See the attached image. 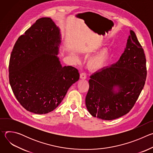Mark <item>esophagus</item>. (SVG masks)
I'll return each instance as SVG.
<instances>
[{"label":"esophagus","instance_id":"obj_1","mask_svg":"<svg viewBox=\"0 0 153 153\" xmlns=\"http://www.w3.org/2000/svg\"><path fill=\"white\" fill-rule=\"evenodd\" d=\"M80 79H85L86 78V74H85V73H81V74H80Z\"/></svg>","mask_w":153,"mask_h":153}]
</instances>
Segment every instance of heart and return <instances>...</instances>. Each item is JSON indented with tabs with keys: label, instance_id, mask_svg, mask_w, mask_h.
Returning a JSON list of instances; mask_svg holds the SVG:
<instances>
[{
	"label": "heart",
	"instance_id": "1",
	"mask_svg": "<svg viewBox=\"0 0 153 153\" xmlns=\"http://www.w3.org/2000/svg\"><path fill=\"white\" fill-rule=\"evenodd\" d=\"M109 54L108 49L105 48L96 56L89 59L88 64L93 70H99L104 65Z\"/></svg>",
	"mask_w": 153,
	"mask_h": 153
}]
</instances>
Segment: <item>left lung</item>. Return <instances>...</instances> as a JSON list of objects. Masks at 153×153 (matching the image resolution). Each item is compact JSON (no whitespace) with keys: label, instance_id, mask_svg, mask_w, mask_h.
Masks as SVG:
<instances>
[{"label":"left lung","instance_id":"8db88e82","mask_svg":"<svg viewBox=\"0 0 153 153\" xmlns=\"http://www.w3.org/2000/svg\"><path fill=\"white\" fill-rule=\"evenodd\" d=\"M119 60L92 74L85 98L87 110L93 117L105 120L120 117L131 110L146 77L143 49L132 30Z\"/></svg>","mask_w":153,"mask_h":153}]
</instances>
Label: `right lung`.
Wrapping results in <instances>:
<instances>
[{
	"instance_id": "add662e5",
	"label": "right lung",
	"mask_w": 153,
	"mask_h": 153,
	"mask_svg": "<svg viewBox=\"0 0 153 153\" xmlns=\"http://www.w3.org/2000/svg\"><path fill=\"white\" fill-rule=\"evenodd\" d=\"M59 27L50 17L37 20L16 41L9 63L13 92L25 110L48 113L59 106L70 87L79 79L78 70L62 67L57 55Z\"/></svg>"
}]
</instances>
